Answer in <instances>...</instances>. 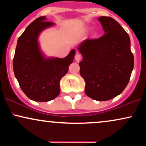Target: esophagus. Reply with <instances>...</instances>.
Here are the masks:
<instances>
[{
	"mask_svg": "<svg viewBox=\"0 0 146 146\" xmlns=\"http://www.w3.org/2000/svg\"><path fill=\"white\" fill-rule=\"evenodd\" d=\"M81 58H82L81 55H80V54H78V53H77V54L75 55V61L78 62H79L80 61V60H81Z\"/></svg>",
	"mask_w": 146,
	"mask_h": 146,
	"instance_id": "34e87169",
	"label": "esophagus"
}]
</instances>
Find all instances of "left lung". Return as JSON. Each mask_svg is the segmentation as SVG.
<instances>
[{
  "label": "left lung",
  "instance_id": "left-lung-1",
  "mask_svg": "<svg viewBox=\"0 0 146 146\" xmlns=\"http://www.w3.org/2000/svg\"><path fill=\"white\" fill-rule=\"evenodd\" d=\"M104 34L87 39L78 46L83 60L79 64L85 93L97 101L111 100L123 92L134 67L128 34L111 17L98 18Z\"/></svg>",
  "mask_w": 146,
  "mask_h": 146
}]
</instances>
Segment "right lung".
Instances as JSON below:
<instances>
[{
    "instance_id": "1",
    "label": "right lung",
    "mask_w": 146,
    "mask_h": 146,
    "mask_svg": "<svg viewBox=\"0 0 146 146\" xmlns=\"http://www.w3.org/2000/svg\"><path fill=\"white\" fill-rule=\"evenodd\" d=\"M55 24L41 16L33 21L18 38L13 68L21 89L30 100L48 102L60 93V81L67 73L75 50L64 58H46L40 48L38 36Z\"/></svg>"
}]
</instances>
